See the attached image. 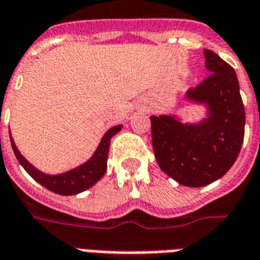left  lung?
I'll return each instance as SVG.
<instances>
[{"label": "left lung", "mask_w": 260, "mask_h": 260, "mask_svg": "<svg viewBox=\"0 0 260 260\" xmlns=\"http://www.w3.org/2000/svg\"><path fill=\"white\" fill-rule=\"evenodd\" d=\"M209 76L184 101L205 107V117L183 122L178 114L151 115V142L161 171L179 184L203 187L232 168L244 142L245 110L237 74L215 52L204 49Z\"/></svg>", "instance_id": "8db88e82"}]
</instances>
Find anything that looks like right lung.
<instances>
[{"label": "right lung", "instance_id": "right-lung-1", "mask_svg": "<svg viewBox=\"0 0 260 260\" xmlns=\"http://www.w3.org/2000/svg\"><path fill=\"white\" fill-rule=\"evenodd\" d=\"M122 128V125H115L111 126L110 129L106 132L102 138L101 143L96 147L95 153L91 155V158L78 165L76 168L61 172V174L51 175L44 174L42 171L37 169L32 164H30L27 159L24 158L22 153L13 142L12 135L9 134L11 138V145H12L13 153L16 155L19 164L26 169L30 176L36 182L42 184L44 187L51 190L53 193L60 194V196H74V194L82 193L85 190L91 189L92 186L101 180L107 169V157H109V147H110L111 138L118 134Z\"/></svg>", "mask_w": 260, "mask_h": 260}]
</instances>
